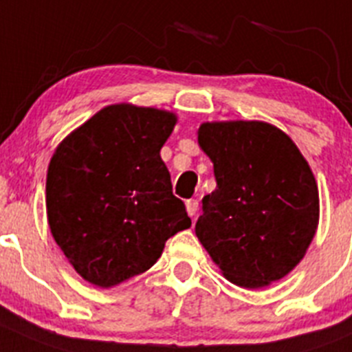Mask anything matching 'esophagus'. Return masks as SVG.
<instances>
[{
    "label": "esophagus",
    "instance_id": "34e87169",
    "mask_svg": "<svg viewBox=\"0 0 352 352\" xmlns=\"http://www.w3.org/2000/svg\"><path fill=\"white\" fill-rule=\"evenodd\" d=\"M186 211H188V214L192 216V218H195V214H197L199 211V201H195V199L186 201Z\"/></svg>",
    "mask_w": 352,
    "mask_h": 352
}]
</instances>
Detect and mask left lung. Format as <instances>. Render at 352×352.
<instances>
[{
  "mask_svg": "<svg viewBox=\"0 0 352 352\" xmlns=\"http://www.w3.org/2000/svg\"><path fill=\"white\" fill-rule=\"evenodd\" d=\"M197 140L214 167L195 234L228 281L256 289L292 272L319 221V193L304 155L267 122H206Z\"/></svg>",
  "mask_w": 352,
  "mask_h": 352,
  "instance_id": "obj_1",
  "label": "left lung"
}]
</instances>
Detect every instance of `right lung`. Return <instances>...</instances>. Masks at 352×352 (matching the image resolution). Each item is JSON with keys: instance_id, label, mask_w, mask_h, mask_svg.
Returning <instances> with one entry per match:
<instances>
[{"instance_id": "obj_1", "label": "right lung", "mask_w": 352, "mask_h": 352, "mask_svg": "<svg viewBox=\"0 0 352 352\" xmlns=\"http://www.w3.org/2000/svg\"><path fill=\"white\" fill-rule=\"evenodd\" d=\"M176 115L111 104L57 146L47 173L48 227L76 272L111 288L150 269L192 225L160 148Z\"/></svg>"}]
</instances>
